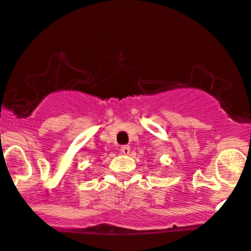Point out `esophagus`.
I'll return each instance as SVG.
<instances>
[{
  "label": "esophagus",
  "mask_w": 251,
  "mask_h": 251,
  "mask_svg": "<svg viewBox=\"0 0 251 251\" xmlns=\"http://www.w3.org/2000/svg\"><path fill=\"white\" fill-rule=\"evenodd\" d=\"M121 152L123 153V154H128V153L130 152V147H129V146H122Z\"/></svg>",
  "instance_id": "1"
}]
</instances>
